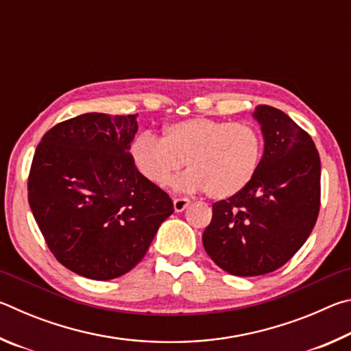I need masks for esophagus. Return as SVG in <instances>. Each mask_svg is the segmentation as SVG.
Listing matches in <instances>:
<instances>
[{
	"mask_svg": "<svg viewBox=\"0 0 351 351\" xmlns=\"http://www.w3.org/2000/svg\"><path fill=\"white\" fill-rule=\"evenodd\" d=\"M189 204H190V201H189L187 198H175V199H173L175 212H182Z\"/></svg>",
	"mask_w": 351,
	"mask_h": 351,
	"instance_id": "1",
	"label": "esophagus"
}]
</instances>
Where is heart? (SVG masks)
I'll use <instances>...</instances> for the list:
<instances>
[{
    "label": "heart",
    "instance_id": "obj_1",
    "mask_svg": "<svg viewBox=\"0 0 351 351\" xmlns=\"http://www.w3.org/2000/svg\"><path fill=\"white\" fill-rule=\"evenodd\" d=\"M130 153L134 167L154 186H167L186 161L190 169L173 181L176 190H206L213 199H226L251 182L263 154V138L252 123L192 117L165 127L162 139L139 134Z\"/></svg>",
    "mask_w": 351,
    "mask_h": 351
}]
</instances>
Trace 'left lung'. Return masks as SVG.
I'll use <instances>...</instances> for the list:
<instances>
[{
  "label": "left lung",
  "instance_id": "8db88e82",
  "mask_svg": "<svg viewBox=\"0 0 351 351\" xmlns=\"http://www.w3.org/2000/svg\"><path fill=\"white\" fill-rule=\"evenodd\" d=\"M263 156L251 182L213 204L203 245L219 268L255 277L283 266L304 246L320 206V158L305 130L283 111L258 105Z\"/></svg>",
  "mask_w": 351,
  "mask_h": 351
}]
</instances>
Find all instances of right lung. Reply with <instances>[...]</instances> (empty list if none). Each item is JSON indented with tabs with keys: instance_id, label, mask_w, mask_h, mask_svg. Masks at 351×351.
<instances>
[{
	"instance_id": "obj_1",
	"label": "right lung",
	"mask_w": 351,
	"mask_h": 351,
	"mask_svg": "<svg viewBox=\"0 0 351 351\" xmlns=\"http://www.w3.org/2000/svg\"><path fill=\"white\" fill-rule=\"evenodd\" d=\"M136 116L73 117L52 127L34 154L27 190L35 221L54 257L91 280L132 271L175 210L134 167Z\"/></svg>"
}]
</instances>
